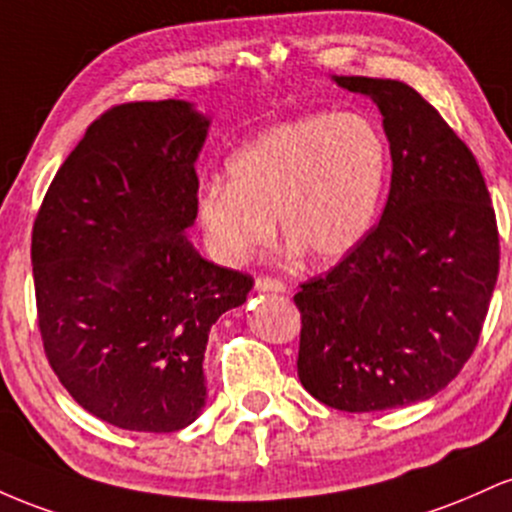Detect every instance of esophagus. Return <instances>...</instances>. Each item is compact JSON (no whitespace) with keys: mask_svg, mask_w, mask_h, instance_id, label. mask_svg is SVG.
Wrapping results in <instances>:
<instances>
[{"mask_svg":"<svg viewBox=\"0 0 512 512\" xmlns=\"http://www.w3.org/2000/svg\"><path fill=\"white\" fill-rule=\"evenodd\" d=\"M256 290L258 292H285L287 285L283 280L271 278V275H258L256 278Z\"/></svg>","mask_w":512,"mask_h":512,"instance_id":"34e87169","label":"esophagus"}]
</instances>
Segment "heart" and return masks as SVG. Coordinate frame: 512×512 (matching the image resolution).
<instances>
[{
  "instance_id": "heart-1",
  "label": "heart",
  "mask_w": 512,
  "mask_h": 512,
  "mask_svg": "<svg viewBox=\"0 0 512 512\" xmlns=\"http://www.w3.org/2000/svg\"><path fill=\"white\" fill-rule=\"evenodd\" d=\"M229 183L200 188L212 254L241 263L273 237L329 266L353 254L377 220L389 174L382 130L363 113H309L273 125L227 162Z\"/></svg>"
}]
</instances>
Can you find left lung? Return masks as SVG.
I'll return each instance as SVG.
<instances>
[{
  "label": "left lung",
  "instance_id": "1",
  "mask_svg": "<svg viewBox=\"0 0 512 512\" xmlns=\"http://www.w3.org/2000/svg\"><path fill=\"white\" fill-rule=\"evenodd\" d=\"M377 103L392 152L382 220L295 295L302 387L338 411L426 401L472 358L498 278L496 212L472 149L396 79L333 77Z\"/></svg>",
  "mask_w": 512,
  "mask_h": 512
}]
</instances>
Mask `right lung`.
<instances>
[{
	"mask_svg": "<svg viewBox=\"0 0 512 512\" xmlns=\"http://www.w3.org/2000/svg\"><path fill=\"white\" fill-rule=\"evenodd\" d=\"M208 125L186 101L108 108L33 222L45 358L82 409L116 428L191 426L208 396L210 326L254 287L183 237L198 215L195 159Z\"/></svg>",
	"mask_w": 512,
	"mask_h": 512,
	"instance_id": "right-lung-1",
	"label": "right lung"
}]
</instances>
